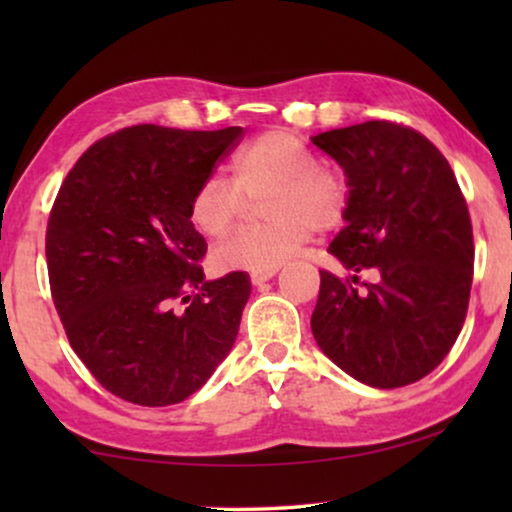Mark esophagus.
Returning a JSON list of instances; mask_svg holds the SVG:
<instances>
[{"label":"esophagus","mask_w":512,"mask_h":512,"mask_svg":"<svg viewBox=\"0 0 512 512\" xmlns=\"http://www.w3.org/2000/svg\"><path fill=\"white\" fill-rule=\"evenodd\" d=\"M275 272L277 270H254V272H251V282H254L256 286L263 284V282H268V279L275 275Z\"/></svg>","instance_id":"obj_1"}]
</instances>
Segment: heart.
<instances>
[{
  "instance_id": "1",
  "label": "heart",
  "mask_w": 512,
  "mask_h": 512,
  "mask_svg": "<svg viewBox=\"0 0 512 512\" xmlns=\"http://www.w3.org/2000/svg\"><path fill=\"white\" fill-rule=\"evenodd\" d=\"M233 184L209 174L188 200V219L207 237L233 226L244 195L261 196L256 226H240L214 247L221 270H277L303 247L314 230H331L345 219L352 186L335 165L319 163L303 139L275 130L251 139L230 160Z\"/></svg>"
}]
</instances>
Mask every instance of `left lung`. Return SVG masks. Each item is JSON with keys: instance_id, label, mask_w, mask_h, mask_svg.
Here are the masks:
<instances>
[{"instance_id": "8db88e82", "label": "left lung", "mask_w": 512, "mask_h": 512, "mask_svg": "<svg viewBox=\"0 0 512 512\" xmlns=\"http://www.w3.org/2000/svg\"><path fill=\"white\" fill-rule=\"evenodd\" d=\"M345 170L347 226L328 251L352 272L321 270L312 333L335 366L377 389L422 380L464 326L473 226L450 163L422 132L366 121L312 137ZM373 269L375 283L358 286Z\"/></svg>"}]
</instances>
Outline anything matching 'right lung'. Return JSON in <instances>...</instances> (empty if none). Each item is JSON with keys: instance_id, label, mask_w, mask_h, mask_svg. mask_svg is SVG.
<instances>
[{"instance_id": "right-lung-1", "label": "right lung", "mask_w": 512, "mask_h": 512, "mask_svg": "<svg viewBox=\"0 0 512 512\" xmlns=\"http://www.w3.org/2000/svg\"><path fill=\"white\" fill-rule=\"evenodd\" d=\"M242 135L132 125L62 181L46 228L51 296L76 356L123 401H184L233 349L249 275L205 282L188 200Z\"/></svg>"}]
</instances>
